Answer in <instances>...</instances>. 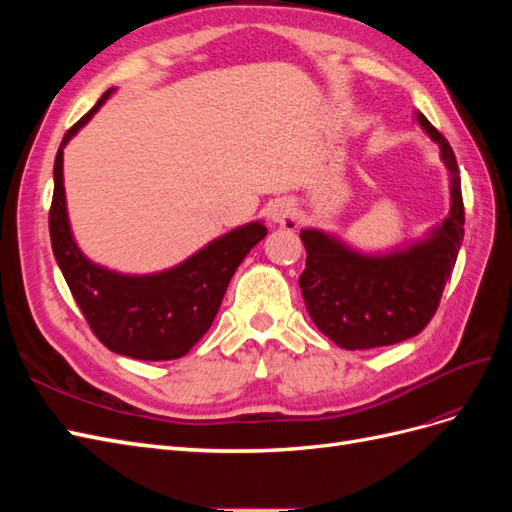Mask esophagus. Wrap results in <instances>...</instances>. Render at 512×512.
<instances>
[{
    "instance_id": "esophagus-1",
    "label": "esophagus",
    "mask_w": 512,
    "mask_h": 512,
    "mask_svg": "<svg viewBox=\"0 0 512 512\" xmlns=\"http://www.w3.org/2000/svg\"><path fill=\"white\" fill-rule=\"evenodd\" d=\"M269 218L277 224H294V220H297V211H294L292 203H288V200H277L269 209Z\"/></svg>"
}]
</instances>
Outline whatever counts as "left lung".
<instances>
[{"instance_id":"obj_1","label":"left lung","mask_w":512,"mask_h":512,"mask_svg":"<svg viewBox=\"0 0 512 512\" xmlns=\"http://www.w3.org/2000/svg\"><path fill=\"white\" fill-rule=\"evenodd\" d=\"M416 119L440 145L451 173V213L425 241L367 256L322 230H301L307 260L299 286L307 314L339 348H380L418 335L436 314L453 273L466 222L459 168L446 138L423 113H416Z\"/></svg>"}]
</instances>
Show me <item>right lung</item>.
I'll use <instances>...</instances> for the list:
<instances>
[{
    "instance_id": "add662e5",
    "label": "right lung",
    "mask_w": 512,
    "mask_h": 512,
    "mask_svg": "<svg viewBox=\"0 0 512 512\" xmlns=\"http://www.w3.org/2000/svg\"><path fill=\"white\" fill-rule=\"evenodd\" d=\"M111 94L113 89L104 91L96 106L64 134L55 156L49 211L53 254L89 329L108 350L138 361H173L209 331L230 277L247 252L265 239L267 228L260 222L235 228L181 265L153 275H121L87 260L68 224L64 147Z\"/></svg>"
}]
</instances>
